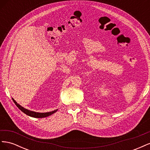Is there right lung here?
<instances>
[{
    "label": "right lung",
    "instance_id": "obj_1",
    "mask_svg": "<svg viewBox=\"0 0 150 150\" xmlns=\"http://www.w3.org/2000/svg\"><path fill=\"white\" fill-rule=\"evenodd\" d=\"M12 100L16 104V105L18 107V108H19V110H21L22 112H24L25 114H26L27 115H28L29 116H31L33 117H38V118H42V117H47L52 115L54 113H55L57 110L58 109L56 110H54L52 111H50V112H35L33 111H30L28 110V109L24 108V107H22V106H21L20 104H18L16 101L15 99L13 98H12Z\"/></svg>",
    "mask_w": 150,
    "mask_h": 150
}]
</instances>
